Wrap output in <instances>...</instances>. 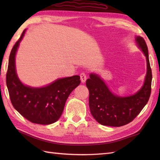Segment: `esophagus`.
<instances>
[{"instance_id": "esophagus-1", "label": "esophagus", "mask_w": 160, "mask_h": 160, "mask_svg": "<svg viewBox=\"0 0 160 160\" xmlns=\"http://www.w3.org/2000/svg\"><path fill=\"white\" fill-rule=\"evenodd\" d=\"M80 79H81V82H82V83L85 82V81L87 80V75L85 73H81L80 75Z\"/></svg>"}]
</instances>
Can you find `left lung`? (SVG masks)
<instances>
[{
  "instance_id": "left-lung-1",
  "label": "left lung",
  "mask_w": 160,
  "mask_h": 160,
  "mask_svg": "<svg viewBox=\"0 0 160 160\" xmlns=\"http://www.w3.org/2000/svg\"><path fill=\"white\" fill-rule=\"evenodd\" d=\"M138 46L147 58V73L142 89L133 96L119 97L108 89L101 78L91 74L86 85L89 91V108L91 115L102 125L122 127L130 123L138 116L151 96L152 71L149 62L148 47L143 38H136Z\"/></svg>"
}]
</instances>
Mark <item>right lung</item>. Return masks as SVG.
<instances>
[{
    "label": "right lung",
    "instance_id": "1",
    "mask_svg": "<svg viewBox=\"0 0 160 160\" xmlns=\"http://www.w3.org/2000/svg\"><path fill=\"white\" fill-rule=\"evenodd\" d=\"M25 32L23 31L13 45L9 55L6 84L10 100L15 109L32 123L52 124L61 116L67 98L80 84V78L73 76L61 78L42 88L24 85L16 75L15 56Z\"/></svg>",
    "mask_w": 160,
    "mask_h": 160
}]
</instances>
